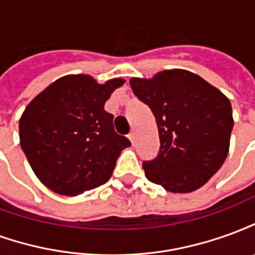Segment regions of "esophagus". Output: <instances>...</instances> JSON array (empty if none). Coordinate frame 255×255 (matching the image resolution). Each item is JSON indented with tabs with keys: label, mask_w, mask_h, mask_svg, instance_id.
<instances>
[{
	"label": "esophagus",
	"mask_w": 255,
	"mask_h": 255,
	"mask_svg": "<svg viewBox=\"0 0 255 255\" xmlns=\"http://www.w3.org/2000/svg\"><path fill=\"white\" fill-rule=\"evenodd\" d=\"M128 139L131 140V143H133V142H135V132L129 133V135H128Z\"/></svg>",
	"instance_id": "1"
}]
</instances>
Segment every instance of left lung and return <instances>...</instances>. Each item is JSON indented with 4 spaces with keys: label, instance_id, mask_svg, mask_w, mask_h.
I'll return each instance as SVG.
<instances>
[{
    "label": "left lung",
    "instance_id": "8db88e82",
    "mask_svg": "<svg viewBox=\"0 0 255 255\" xmlns=\"http://www.w3.org/2000/svg\"><path fill=\"white\" fill-rule=\"evenodd\" d=\"M155 117L160 150L143 161L144 175L171 192L202 187L224 164L234 119L230 100L195 73L164 71L129 80Z\"/></svg>",
    "mask_w": 255,
    "mask_h": 255
}]
</instances>
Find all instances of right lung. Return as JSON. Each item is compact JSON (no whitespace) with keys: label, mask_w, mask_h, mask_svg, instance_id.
I'll return each instance as SVG.
<instances>
[{"label":"right lung","mask_w":255,"mask_h":255,"mask_svg":"<svg viewBox=\"0 0 255 255\" xmlns=\"http://www.w3.org/2000/svg\"><path fill=\"white\" fill-rule=\"evenodd\" d=\"M124 83L98 84L89 75L53 82L25 108L19 123L20 146L38 179L61 195H78L111 179L123 149L131 142L115 132L104 111Z\"/></svg>","instance_id":"obj_1"}]
</instances>
